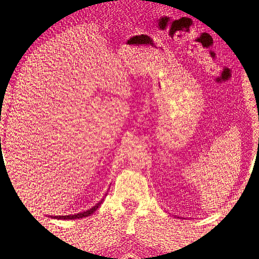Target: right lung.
<instances>
[{"instance_id": "1", "label": "right lung", "mask_w": 259, "mask_h": 259, "mask_svg": "<svg viewBox=\"0 0 259 259\" xmlns=\"http://www.w3.org/2000/svg\"><path fill=\"white\" fill-rule=\"evenodd\" d=\"M106 196V195H105ZM104 202V198H102L99 203H97L93 207L90 208V210H86L84 212L80 213H76V214H71V215H51L52 219H57V220H73V219H81V218H86V217H90L93 214L98 208L100 207L101 203Z\"/></svg>"}]
</instances>
